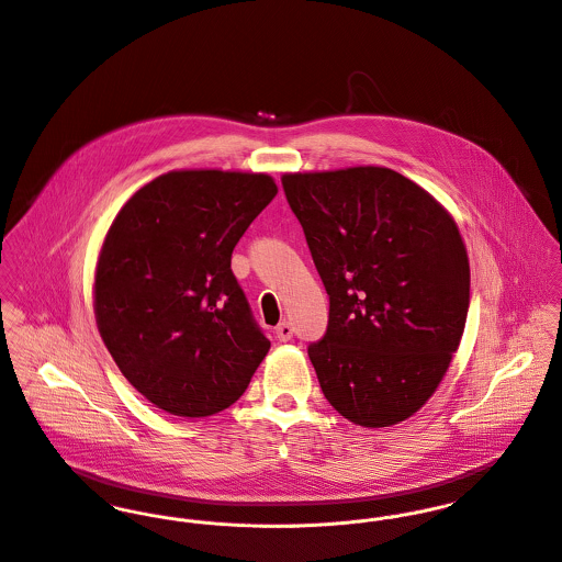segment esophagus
<instances>
[{
    "label": "esophagus",
    "instance_id": "34e87169",
    "mask_svg": "<svg viewBox=\"0 0 562 562\" xmlns=\"http://www.w3.org/2000/svg\"><path fill=\"white\" fill-rule=\"evenodd\" d=\"M274 333H277L279 341H290L292 335H294V328H292L290 322H281V324L274 328Z\"/></svg>",
    "mask_w": 562,
    "mask_h": 562
}]
</instances>
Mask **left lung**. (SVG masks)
Returning a JSON list of instances; mask_svg holds the SVG:
<instances>
[{
	"mask_svg": "<svg viewBox=\"0 0 562 562\" xmlns=\"http://www.w3.org/2000/svg\"><path fill=\"white\" fill-rule=\"evenodd\" d=\"M328 294L310 346L322 394L363 428L401 424L435 394L470 310V259L448 210L385 166L281 177Z\"/></svg>",
	"mask_w": 562,
	"mask_h": 562,
	"instance_id": "left-lung-1",
	"label": "left lung"
}]
</instances>
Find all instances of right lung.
<instances>
[{"mask_svg":"<svg viewBox=\"0 0 562 562\" xmlns=\"http://www.w3.org/2000/svg\"><path fill=\"white\" fill-rule=\"evenodd\" d=\"M277 190L266 172L170 170L105 234L92 285L99 335L123 376L170 415L232 406L270 350L232 252Z\"/></svg>","mask_w":562,"mask_h":562,"instance_id":"right-lung-1","label":"right lung"}]
</instances>
